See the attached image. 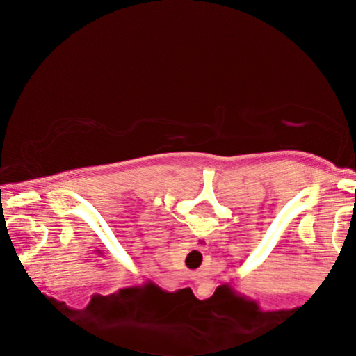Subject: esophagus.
I'll return each mask as SVG.
<instances>
[{
	"mask_svg": "<svg viewBox=\"0 0 356 356\" xmlns=\"http://www.w3.org/2000/svg\"><path fill=\"white\" fill-rule=\"evenodd\" d=\"M207 244H209L207 238H194V246L197 249H206Z\"/></svg>",
	"mask_w": 356,
	"mask_h": 356,
	"instance_id": "34e87169",
	"label": "esophagus"
}]
</instances>
